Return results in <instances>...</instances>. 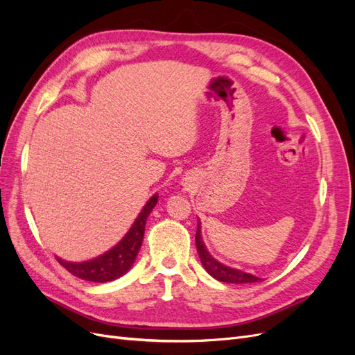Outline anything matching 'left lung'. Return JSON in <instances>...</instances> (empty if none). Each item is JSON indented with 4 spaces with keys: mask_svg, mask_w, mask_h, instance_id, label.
<instances>
[{
    "mask_svg": "<svg viewBox=\"0 0 355 355\" xmlns=\"http://www.w3.org/2000/svg\"><path fill=\"white\" fill-rule=\"evenodd\" d=\"M196 244H197V252L200 254V259L202 266L206 268V271L213 277L216 278L218 282L222 283H232V284H247V283H256L261 282V278H257L252 274L243 272L240 270H234V268H230L227 265H223L220 262H218L214 257L207 252L206 245L202 243L201 239V227L198 222L197 227V232H196Z\"/></svg>",
    "mask_w": 355,
    "mask_h": 355,
    "instance_id": "obj_1",
    "label": "left lung"
}]
</instances>
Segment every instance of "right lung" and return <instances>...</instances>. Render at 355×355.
I'll return each instance as SVG.
<instances>
[{
    "instance_id": "right-lung-1",
    "label": "right lung",
    "mask_w": 355,
    "mask_h": 355,
    "mask_svg": "<svg viewBox=\"0 0 355 355\" xmlns=\"http://www.w3.org/2000/svg\"><path fill=\"white\" fill-rule=\"evenodd\" d=\"M158 201V196H153L149 201L145 204L142 211L139 213L132 228L128 230L125 237L118 243L115 247L106 253L94 257L92 261L85 262H67L63 259L58 261L59 263L67 268V270L85 282H94V283H106L112 282L124 275L128 270H130L136 256L141 249L145 234V225L149 213L153 211L155 204Z\"/></svg>"
}]
</instances>
